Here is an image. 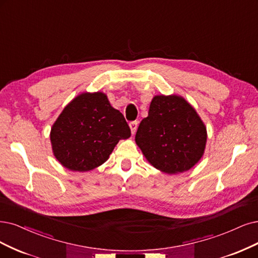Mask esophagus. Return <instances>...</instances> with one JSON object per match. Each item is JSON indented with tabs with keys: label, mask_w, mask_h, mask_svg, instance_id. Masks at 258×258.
Returning a JSON list of instances; mask_svg holds the SVG:
<instances>
[{
	"label": "esophagus",
	"mask_w": 258,
	"mask_h": 258,
	"mask_svg": "<svg viewBox=\"0 0 258 258\" xmlns=\"http://www.w3.org/2000/svg\"><path fill=\"white\" fill-rule=\"evenodd\" d=\"M137 126H138V121H133L130 123V128L133 135H135V133L137 131Z\"/></svg>",
	"instance_id": "obj_1"
}]
</instances>
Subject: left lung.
Masks as SVG:
<instances>
[{
	"mask_svg": "<svg viewBox=\"0 0 258 258\" xmlns=\"http://www.w3.org/2000/svg\"><path fill=\"white\" fill-rule=\"evenodd\" d=\"M136 145L149 163L167 174L182 173L202 158L207 131L197 110L177 94L155 95L139 124Z\"/></svg>",
	"mask_w": 258,
	"mask_h": 258,
	"instance_id": "left-lung-1",
	"label": "left lung"
}]
</instances>
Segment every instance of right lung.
Masks as SVG:
<instances>
[{"label": "right lung", "mask_w": 258, "mask_h": 258, "mask_svg": "<svg viewBox=\"0 0 258 258\" xmlns=\"http://www.w3.org/2000/svg\"><path fill=\"white\" fill-rule=\"evenodd\" d=\"M131 137L123 114L104 92H82L66 105L50 133L52 151L71 171L93 170L109 158L121 139Z\"/></svg>", "instance_id": "1"}]
</instances>
